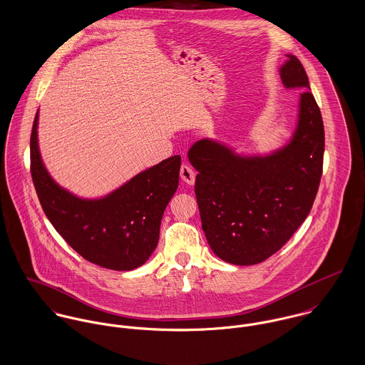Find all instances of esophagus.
I'll return each instance as SVG.
<instances>
[{
  "label": "esophagus",
  "instance_id": "34e87169",
  "mask_svg": "<svg viewBox=\"0 0 365 365\" xmlns=\"http://www.w3.org/2000/svg\"><path fill=\"white\" fill-rule=\"evenodd\" d=\"M180 178H182V180H183L185 183L193 185L195 180H196V173H195V170L192 169V166H189L187 163H183V165L180 166Z\"/></svg>",
  "mask_w": 365,
  "mask_h": 365
}]
</instances>
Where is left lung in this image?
<instances>
[{
	"label": "left lung",
	"instance_id": "1",
	"mask_svg": "<svg viewBox=\"0 0 365 365\" xmlns=\"http://www.w3.org/2000/svg\"><path fill=\"white\" fill-rule=\"evenodd\" d=\"M285 56L279 68L284 88L304 92L283 147L243 155L202 138L187 153L197 170L195 193L207 242L220 259L238 266L257 264L283 247L308 217L322 176V115L302 64Z\"/></svg>",
	"mask_w": 365,
	"mask_h": 365
}]
</instances>
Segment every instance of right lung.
Returning <instances> with one entry per match:
<instances>
[{
  "label": "right lung",
  "instance_id": "right-lung-1",
  "mask_svg": "<svg viewBox=\"0 0 365 365\" xmlns=\"http://www.w3.org/2000/svg\"><path fill=\"white\" fill-rule=\"evenodd\" d=\"M39 110L31 135V172L41 208L77 253L101 267L125 272L143 266L160 241L163 211L179 185L180 157L173 155L98 199L61 187L41 160Z\"/></svg>",
  "mask_w": 365,
  "mask_h": 365
}]
</instances>
